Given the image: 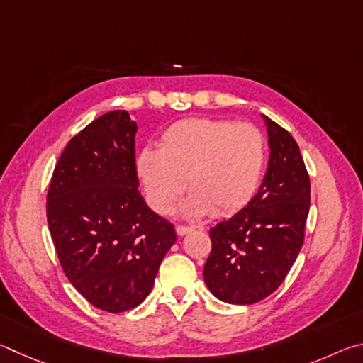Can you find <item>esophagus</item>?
I'll use <instances>...</instances> for the list:
<instances>
[{"mask_svg":"<svg viewBox=\"0 0 363 363\" xmlns=\"http://www.w3.org/2000/svg\"><path fill=\"white\" fill-rule=\"evenodd\" d=\"M175 231H177V234H178V236H185V234H188V233H191V231H193V228H189V226H182V225H178V226L175 228Z\"/></svg>","mask_w":363,"mask_h":363,"instance_id":"obj_1","label":"esophagus"}]
</instances>
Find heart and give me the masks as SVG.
Wrapping results in <instances>:
<instances>
[{"label": "heart", "instance_id": "b5f03b06", "mask_svg": "<svg viewBox=\"0 0 363 363\" xmlns=\"http://www.w3.org/2000/svg\"><path fill=\"white\" fill-rule=\"evenodd\" d=\"M266 164L262 130L230 119L188 118L164 130L159 150L137 156L145 198L157 213H169L185 191L193 196L183 213L228 217L255 198Z\"/></svg>", "mask_w": 363, "mask_h": 363}]
</instances>
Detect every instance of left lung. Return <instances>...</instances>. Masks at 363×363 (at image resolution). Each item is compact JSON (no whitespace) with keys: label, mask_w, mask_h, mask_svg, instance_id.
Masks as SVG:
<instances>
[{"label":"left lung","mask_w":363,"mask_h":363,"mask_svg":"<svg viewBox=\"0 0 363 363\" xmlns=\"http://www.w3.org/2000/svg\"><path fill=\"white\" fill-rule=\"evenodd\" d=\"M269 161L262 186L242 211L211 228L204 281L218 300L253 304L284 282L304 240L311 183L300 146L263 116Z\"/></svg>","instance_id":"left-lung-1"}]
</instances>
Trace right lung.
I'll return each mask as SVG.
<instances>
[{"instance_id": "add662e5", "label": "right lung", "mask_w": 363, "mask_h": 363, "mask_svg": "<svg viewBox=\"0 0 363 363\" xmlns=\"http://www.w3.org/2000/svg\"><path fill=\"white\" fill-rule=\"evenodd\" d=\"M137 123L105 113L69 140L48 191V225L73 287L106 313L137 308L175 244L174 225L146 206L135 167Z\"/></svg>"}]
</instances>
